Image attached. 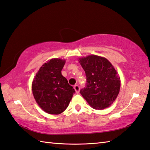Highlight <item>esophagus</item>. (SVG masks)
Returning <instances> with one entry per match:
<instances>
[{
    "label": "esophagus",
    "mask_w": 150,
    "mask_h": 150,
    "mask_svg": "<svg viewBox=\"0 0 150 150\" xmlns=\"http://www.w3.org/2000/svg\"><path fill=\"white\" fill-rule=\"evenodd\" d=\"M74 89H75V92H76V93H79V91H80V87H79V86L78 85H75L74 86Z\"/></svg>",
    "instance_id": "34e87169"
}]
</instances>
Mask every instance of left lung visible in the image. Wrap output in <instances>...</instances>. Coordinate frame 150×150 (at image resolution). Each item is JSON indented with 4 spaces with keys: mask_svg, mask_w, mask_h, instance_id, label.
Returning <instances> with one entry per match:
<instances>
[{
    "mask_svg": "<svg viewBox=\"0 0 150 150\" xmlns=\"http://www.w3.org/2000/svg\"><path fill=\"white\" fill-rule=\"evenodd\" d=\"M87 77V85L81 95L91 107L103 110L112 104L118 95L120 79L112 63L96 55L79 58Z\"/></svg>",
    "mask_w": 150,
    "mask_h": 150,
    "instance_id": "8db88e82",
    "label": "left lung"
}]
</instances>
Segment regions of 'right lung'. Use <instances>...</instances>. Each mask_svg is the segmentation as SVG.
Returning a JSON list of instances; mask_svg holds the SVG:
<instances>
[{
    "instance_id": "obj_1",
    "label": "right lung",
    "mask_w": 150,
    "mask_h": 150,
    "mask_svg": "<svg viewBox=\"0 0 150 150\" xmlns=\"http://www.w3.org/2000/svg\"><path fill=\"white\" fill-rule=\"evenodd\" d=\"M65 59L53 58L44 63L34 78L32 93L38 105L45 112L59 115L70 103L75 91L62 75Z\"/></svg>"
}]
</instances>
